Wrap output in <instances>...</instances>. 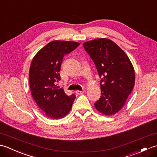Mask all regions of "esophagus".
<instances>
[{
  "label": "esophagus",
  "mask_w": 157,
  "mask_h": 157,
  "mask_svg": "<svg viewBox=\"0 0 157 157\" xmlns=\"http://www.w3.org/2000/svg\"><path fill=\"white\" fill-rule=\"evenodd\" d=\"M84 92V90H82V91H80V90H76L75 91V93L77 94H83V93Z\"/></svg>",
  "instance_id": "34e87169"
}]
</instances>
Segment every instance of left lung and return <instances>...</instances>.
Returning a JSON list of instances; mask_svg holds the SVG:
<instances>
[{
	"label": "left lung",
	"instance_id": "1",
	"mask_svg": "<svg viewBox=\"0 0 157 157\" xmlns=\"http://www.w3.org/2000/svg\"><path fill=\"white\" fill-rule=\"evenodd\" d=\"M101 78V96L95 108L106 115L123 108L135 84V72L129 59L114 42L98 38L84 43Z\"/></svg>",
	"mask_w": 157,
	"mask_h": 157
}]
</instances>
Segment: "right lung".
I'll list each match as a JSON object with an SVG mask.
<instances>
[{
    "mask_svg": "<svg viewBox=\"0 0 157 157\" xmlns=\"http://www.w3.org/2000/svg\"><path fill=\"white\" fill-rule=\"evenodd\" d=\"M79 45L75 42L52 41L32 59L29 73L32 96L48 118H63L71 109L75 95L67 96L56 84L61 80L59 72L63 56Z\"/></svg>",
    "mask_w": 157,
    "mask_h": 157,
    "instance_id": "add662e5",
    "label": "right lung"
}]
</instances>
